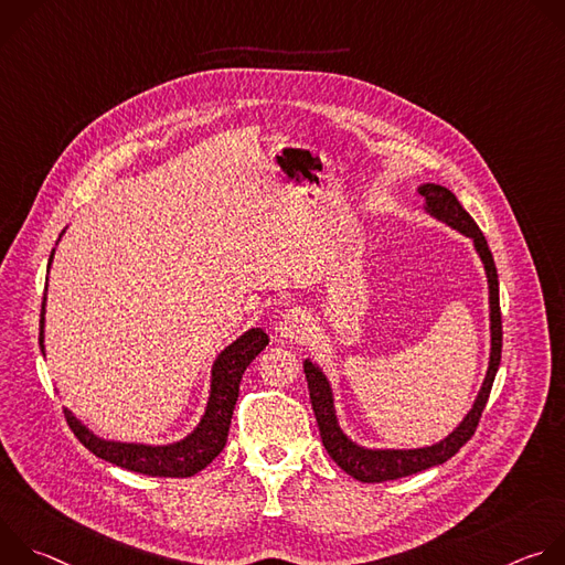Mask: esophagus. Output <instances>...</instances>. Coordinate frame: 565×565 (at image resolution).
<instances>
[{"label":"esophagus","mask_w":565,"mask_h":565,"mask_svg":"<svg viewBox=\"0 0 565 565\" xmlns=\"http://www.w3.org/2000/svg\"><path fill=\"white\" fill-rule=\"evenodd\" d=\"M277 331H279V335H281L284 340H288V342H301V340L308 335V331H310L308 317H306L301 310H288V312L281 317Z\"/></svg>","instance_id":"1"}]
</instances>
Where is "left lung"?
Here are the masks:
<instances>
[{
    "label": "left lung",
    "instance_id": "obj_1",
    "mask_svg": "<svg viewBox=\"0 0 565 565\" xmlns=\"http://www.w3.org/2000/svg\"><path fill=\"white\" fill-rule=\"evenodd\" d=\"M418 194L425 199V207L436 218L445 221L447 225L456 227L458 232L473 238V248L480 255L482 264H486L488 284H490V321H492V353H490V369L482 382V388L478 391V397L473 402L471 412L465 416V420L438 445L423 447V449H364L355 443H351L344 431L338 425L335 407H333V393L327 375L321 373L312 362H303V373L308 380L312 412L319 425V436L324 443V449L329 456L353 478L360 482H384V480H397L402 476H412L418 471H425L434 465H443L449 460L476 431L478 420L482 416V409L488 405V397L501 364V351H503V324H501V303H499V273L492 257V250L488 246V238L482 236L476 221L465 212V207L458 203V199L443 185L427 183L418 190Z\"/></svg>",
    "mask_w": 565,
    "mask_h": 565
}]
</instances>
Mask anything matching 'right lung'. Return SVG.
Here are the masks:
<instances>
[{"label": "right lung", "instance_id": "1", "mask_svg": "<svg viewBox=\"0 0 565 565\" xmlns=\"http://www.w3.org/2000/svg\"><path fill=\"white\" fill-rule=\"evenodd\" d=\"M42 342H44V301H42V317H40V349L44 351ZM266 344H268V335L262 329H250L216 358L212 369V391H210L205 416L199 423V427L177 445L149 447V445H134V443H111L94 436L68 409H64V418L71 431L75 434V438L92 454H96L107 462H114L122 469L147 473V476H168V478L194 476L223 451L230 423H232V412L238 397L241 375H244L248 364L266 349Z\"/></svg>", "mask_w": 565, "mask_h": 565}]
</instances>
